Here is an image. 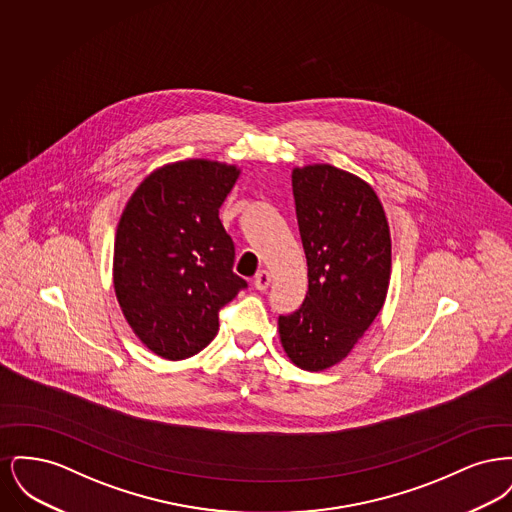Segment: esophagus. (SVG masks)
<instances>
[{
    "instance_id": "34e87169",
    "label": "esophagus",
    "mask_w": 512,
    "mask_h": 512,
    "mask_svg": "<svg viewBox=\"0 0 512 512\" xmlns=\"http://www.w3.org/2000/svg\"><path fill=\"white\" fill-rule=\"evenodd\" d=\"M268 286H270V272H268V270L257 272V276H255V288L261 290V292H265Z\"/></svg>"
}]
</instances>
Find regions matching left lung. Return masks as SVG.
Returning <instances> with one entry per match:
<instances>
[{"label": "left lung", "instance_id": "8db88e82", "mask_svg": "<svg viewBox=\"0 0 512 512\" xmlns=\"http://www.w3.org/2000/svg\"><path fill=\"white\" fill-rule=\"evenodd\" d=\"M292 186L309 292L278 330L293 363L318 372L347 357L384 305L390 226L374 190L332 165L295 169Z\"/></svg>", "mask_w": 512, "mask_h": 512}]
</instances>
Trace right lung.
I'll use <instances>...</instances> for the list:
<instances>
[{
	"mask_svg": "<svg viewBox=\"0 0 512 512\" xmlns=\"http://www.w3.org/2000/svg\"><path fill=\"white\" fill-rule=\"evenodd\" d=\"M240 171L192 159L157 169L122 211L113 282L122 313L163 359H186L217 336L220 309L247 282L219 209Z\"/></svg>",
	"mask_w": 512,
	"mask_h": 512,
	"instance_id": "obj_1",
	"label": "right lung"
}]
</instances>
